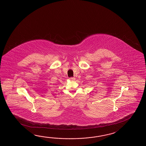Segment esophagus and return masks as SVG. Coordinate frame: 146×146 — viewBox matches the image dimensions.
Returning <instances> with one entry per match:
<instances>
[{"instance_id":"obj_1","label":"esophagus","mask_w":146,"mask_h":146,"mask_svg":"<svg viewBox=\"0 0 146 146\" xmlns=\"http://www.w3.org/2000/svg\"><path fill=\"white\" fill-rule=\"evenodd\" d=\"M69 80L71 81H74L75 80V78L74 77H70L69 78Z\"/></svg>"}]
</instances>
